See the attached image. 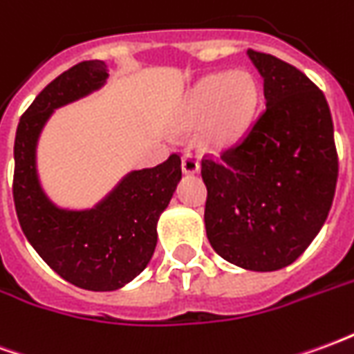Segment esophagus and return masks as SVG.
Here are the masks:
<instances>
[{
  "label": "esophagus",
  "instance_id": "34e87169",
  "mask_svg": "<svg viewBox=\"0 0 354 354\" xmlns=\"http://www.w3.org/2000/svg\"><path fill=\"white\" fill-rule=\"evenodd\" d=\"M182 170H184L185 174H197L199 172V161H197V157L189 151H185L182 155Z\"/></svg>",
  "mask_w": 354,
  "mask_h": 354
}]
</instances>
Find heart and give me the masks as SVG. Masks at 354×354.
<instances>
[{"label": "heart", "mask_w": 354, "mask_h": 354, "mask_svg": "<svg viewBox=\"0 0 354 354\" xmlns=\"http://www.w3.org/2000/svg\"><path fill=\"white\" fill-rule=\"evenodd\" d=\"M260 98L252 73L237 70L207 75L185 100L184 124L193 127L208 117L207 140L212 146H230L245 132Z\"/></svg>", "instance_id": "obj_1"}]
</instances>
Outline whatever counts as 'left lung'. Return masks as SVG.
<instances>
[{
    "instance_id": "obj_1",
    "label": "left lung",
    "mask_w": 354,
    "mask_h": 354,
    "mask_svg": "<svg viewBox=\"0 0 354 354\" xmlns=\"http://www.w3.org/2000/svg\"><path fill=\"white\" fill-rule=\"evenodd\" d=\"M266 111L220 159L205 157V225L218 256L248 271L296 261L326 222L337 182L324 94L281 58L248 49Z\"/></svg>"
}]
</instances>
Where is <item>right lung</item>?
<instances>
[{"label": "right lung", "mask_w": 354, "mask_h": 354, "mask_svg": "<svg viewBox=\"0 0 354 354\" xmlns=\"http://www.w3.org/2000/svg\"><path fill=\"white\" fill-rule=\"evenodd\" d=\"M108 80L102 60L80 62L35 96L15 138L12 199L24 235L43 261L83 290L109 292L140 274L153 256L157 220L182 178L180 155L153 169L132 170L88 210L58 208L45 195L35 169L43 124L60 106L80 100Z\"/></svg>", "instance_id": "obj_1"}]
</instances>
